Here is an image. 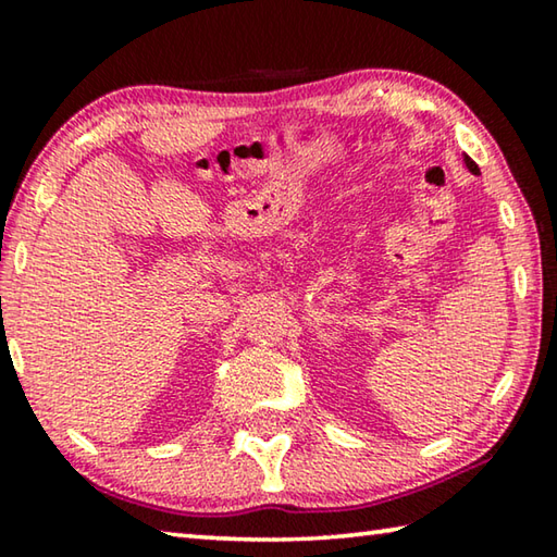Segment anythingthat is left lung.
<instances>
[{"instance_id":"obj_1","label":"left lung","mask_w":557,"mask_h":557,"mask_svg":"<svg viewBox=\"0 0 557 557\" xmlns=\"http://www.w3.org/2000/svg\"><path fill=\"white\" fill-rule=\"evenodd\" d=\"M465 162H467V166H469V172H471V174H479V166H476L474 162H471L469 157H465Z\"/></svg>"}]
</instances>
